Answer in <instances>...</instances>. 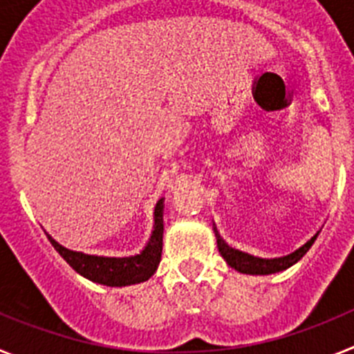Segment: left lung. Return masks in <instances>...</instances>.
<instances>
[{
  "label": "left lung",
  "mask_w": 354,
  "mask_h": 354,
  "mask_svg": "<svg viewBox=\"0 0 354 354\" xmlns=\"http://www.w3.org/2000/svg\"><path fill=\"white\" fill-rule=\"evenodd\" d=\"M319 236V232L312 237L310 241H306L305 245L301 246L299 250L292 252L290 255H286V257L280 259H257L252 257L248 253H243L239 250H234L230 246H227L223 241L220 239L218 236V250H220L221 257L227 261V264L234 270H237L239 273H246V274H271V273H278V271H283L287 268H290L292 264L299 261V259L305 255L310 246L314 245L315 237Z\"/></svg>",
  "instance_id": "left-lung-1"
}]
</instances>
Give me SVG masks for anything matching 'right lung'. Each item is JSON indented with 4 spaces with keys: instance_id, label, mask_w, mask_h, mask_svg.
Segmentation results:
<instances>
[{
    "instance_id": "add662e5",
    "label": "right lung",
    "mask_w": 354,
    "mask_h": 354,
    "mask_svg": "<svg viewBox=\"0 0 354 354\" xmlns=\"http://www.w3.org/2000/svg\"><path fill=\"white\" fill-rule=\"evenodd\" d=\"M154 232L150 236L149 245L145 246L140 255L134 257H95V255H84L81 252H71L58 245L55 239L49 237L51 245L67 261L72 270L83 274L92 282L102 283L109 287L133 286L149 280L158 270L162 252V198L156 204L154 212Z\"/></svg>"
}]
</instances>
